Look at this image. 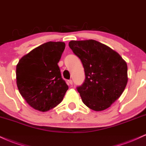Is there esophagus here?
<instances>
[{"label":"esophagus","instance_id":"34e87169","mask_svg":"<svg viewBox=\"0 0 146 146\" xmlns=\"http://www.w3.org/2000/svg\"><path fill=\"white\" fill-rule=\"evenodd\" d=\"M73 84V81L72 80H68V85H72Z\"/></svg>","mask_w":146,"mask_h":146}]
</instances>
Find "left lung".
Instances as JSON below:
<instances>
[{"instance_id":"8db88e82","label":"left lung","mask_w":146,"mask_h":146,"mask_svg":"<svg viewBox=\"0 0 146 146\" xmlns=\"http://www.w3.org/2000/svg\"><path fill=\"white\" fill-rule=\"evenodd\" d=\"M69 46L85 70V81L76 88L83 103L94 111L105 110L126 86V61L109 46L94 39L70 41Z\"/></svg>"}]
</instances>
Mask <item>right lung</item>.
I'll use <instances>...</instances> for the list:
<instances>
[{"mask_svg":"<svg viewBox=\"0 0 146 146\" xmlns=\"http://www.w3.org/2000/svg\"><path fill=\"white\" fill-rule=\"evenodd\" d=\"M65 47L64 42L44 43L22 56L17 65L19 92L36 110L45 112L55 107L68 90L57 64Z\"/></svg>","mask_w":146,"mask_h":146,"instance_id":"1","label":"right lung"}]
</instances>
